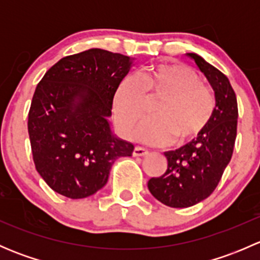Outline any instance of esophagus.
<instances>
[{
	"label": "esophagus",
	"instance_id": "esophagus-1",
	"mask_svg": "<svg viewBox=\"0 0 260 260\" xmlns=\"http://www.w3.org/2000/svg\"><path fill=\"white\" fill-rule=\"evenodd\" d=\"M147 154H148V151L142 148V147H136V148L133 149V156L135 157H143L147 156Z\"/></svg>",
	"mask_w": 260,
	"mask_h": 260
}]
</instances>
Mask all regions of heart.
<instances>
[{
    "label": "heart",
    "instance_id": "1",
    "mask_svg": "<svg viewBox=\"0 0 260 260\" xmlns=\"http://www.w3.org/2000/svg\"><path fill=\"white\" fill-rule=\"evenodd\" d=\"M153 118L136 138L153 146H183L195 141L215 112L214 94L191 68L177 62L151 65L137 77L119 81L113 94V112L120 132L133 138L146 117L148 103L156 101Z\"/></svg>",
    "mask_w": 260,
    "mask_h": 260
}]
</instances>
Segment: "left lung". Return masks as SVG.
I'll use <instances>...</instances> for the list:
<instances>
[{
	"label": "left lung",
	"instance_id": "8db88e82",
	"mask_svg": "<svg viewBox=\"0 0 260 260\" xmlns=\"http://www.w3.org/2000/svg\"><path fill=\"white\" fill-rule=\"evenodd\" d=\"M215 91V112L206 129L192 142L165 152L167 170L148 181L149 192L170 208H188L216 188L229 165L237 138L238 103L229 79L198 54L188 52Z\"/></svg>",
	"mask_w": 260,
	"mask_h": 260
}]
</instances>
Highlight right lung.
<instances>
[{"mask_svg": "<svg viewBox=\"0 0 260 260\" xmlns=\"http://www.w3.org/2000/svg\"><path fill=\"white\" fill-rule=\"evenodd\" d=\"M133 59L102 49L70 55L46 72L28 112L35 167L69 199H84L107 183L112 165L135 146L113 135V94Z\"/></svg>", "mask_w": 260, "mask_h": 260, "instance_id": "obj_1", "label": "right lung"}]
</instances>
